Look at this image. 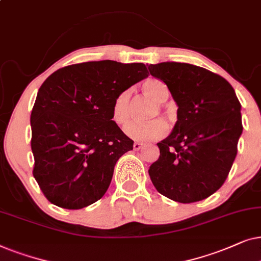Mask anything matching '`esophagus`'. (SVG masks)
I'll return each mask as SVG.
<instances>
[{
  "instance_id": "obj_1",
  "label": "esophagus",
  "mask_w": 261,
  "mask_h": 261,
  "mask_svg": "<svg viewBox=\"0 0 261 261\" xmlns=\"http://www.w3.org/2000/svg\"><path fill=\"white\" fill-rule=\"evenodd\" d=\"M143 147H144V145L142 144V143H140V142H135V143H134V149H135V150H141V149L143 148Z\"/></svg>"
}]
</instances>
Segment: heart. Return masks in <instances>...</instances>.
<instances>
[{"label":"heart","mask_w":261,"mask_h":261,"mask_svg":"<svg viewBox=\"0 0 261 261\" xmlns=\"http://www.w3.org/2000/svg\"><path fill=\"white\" fill-rule=\"evenodd\" d=\"M142 90H143L144 95H147L148 98H150L152 101L158 103V108L159 112L162 111V106L167 100H168L169 93L168 87H167L162 81H160L158 79H149L147 81H144L142 85ZM131 93L130 90H123L118 94L113 100L112 103V120L116 123L118 126H124L128 123L131 118ZM157 109L152 111L150 114V118H154L158 116ZM168 120H172V114L169 112H163ZM124 133L127 135L128 137L133 138L135 141L140 142H150L160 140L165 136L167 133V125L161 119H155V120H149L144 121V123H131L125 127Z\"/></svg>","instance_id":"obj_1"}]
</instances>
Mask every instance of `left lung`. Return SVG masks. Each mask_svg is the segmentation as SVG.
Instances as JSON below:
<instances>
[{
    "mask_svg": "<svg viewBox=\"0 0 261 261\" xmlns=\"http://www.w3.org/2000/svg\"><path fill=\"white\" fill-rule=\"evenodd\" d=\"M148 69L178 105L175 126L149 168L151 181L179 203L205 199L223 185L238 154L241 103L230 83L205 68L163 62Z\"/></svg>",
    "mask_w": 261,
    "mask_h": 261,
    "instance_id": "8db88e82",
    "label": "left lung"
}]
</instances>
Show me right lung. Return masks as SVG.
<instances>
[{"label":"right lung","mask_w":261,"mask_h":261,"mask_svg":"<svg viewBox=\"0 0 261 261\" xmlns=\"http://www.w3.org/2000/svg\"><path fill=\"white\" fill-rule=\"evenodd\" d=\"M143 63L95 61L45 80L32 113L33 176L55 205L82 209L101 199L119 158L134 141L112 120L116 96L148 77Z\"/></svg>","instance_id":"1"}]
</instances>
